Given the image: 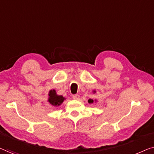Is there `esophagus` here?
Instances as JSON below:
<instances>
[{"mask_svg":"<svg viewBox=\"0 0 154 154\" xmlns=\"http://www.w3.org/2000/svg\"><path fill=\"white\" fill-rule=\"evenodd\" d=\"M72 98L75 99V100H79V96L78 94L72 95Z\"/></svg>","mask_w":154,"mask_h":154,"instance_id":"obj_1","label":"esophagus"}]
</instances>
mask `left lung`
I'll return each instance as SVG.
<instances>
[{
  "mask_svg": "<svg viewBox=\"0 0 154 154\" xmlns=\"http://www.w3.org/2000/svg\"><path fill=\"white\" fill-rule=\"evenodd\" d=\"M88 103H94V100L89 99V100H88Z\"/></svg>",
  "mask_w": 154,
  "mask_h": 154,
  "instance_id": "8db88e82",
  "label": "left lung"
}]
</instances>
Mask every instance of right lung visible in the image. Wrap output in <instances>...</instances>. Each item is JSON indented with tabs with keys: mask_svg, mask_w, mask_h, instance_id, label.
Listing matches in <instances>:
<instances>
[{
	"mask_svg": "<svg viewBox=\"0 0 154 154\" xmlns=\"http://www.w3.org/2000/svg\"><path fill=\"white\" fill-rule=\"evenodd\" d=\"M49 98L48 101L51 105L54 106H58L61 104L63 102V97L62 96H58V95L56 94L55 90H51L49 91Z\"/></svg>",
	"mask_w": 154,
	"mask_h": 154,
	"instance_id": "right-lung-1",
	"label": "right lung"
}]
</instances>
